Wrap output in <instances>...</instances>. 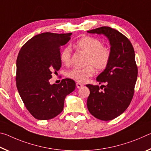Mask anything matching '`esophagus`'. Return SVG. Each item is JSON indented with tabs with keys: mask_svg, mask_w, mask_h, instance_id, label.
I'll use <instances>...</instances> for the list:
<instances>
[{
	"mask_svg": "<svg viewBox=\"0 0 151 151\" xmlns=\"http://www.w3.org/2000/svg\"><path fill=\"white\" fill-rule=\"evenodd\" d=\"M76 87H77L78 88H81L82 86H83V84H81V83H77L76 84Z\"/></svg>",
	"mask_w": 151,
	"mask_h": 151,
	"instance_id": "esophagus-1",
	"label": "esophagus"
}]
</instances>
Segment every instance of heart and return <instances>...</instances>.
<instances>
[{"label":"heart","instance_id":"1","mask_svg":"<svg viewBox=\"0 0 151 151\" xmlns=\"http://www.w3.org/2000/svg\"><path fill=\"white\" fill-rule=\"evenodd\" d=\"M76 47L82 52L86 54L85 67H75L66 73V76L78 83H85L87 79L93 76L94 68L103 70L108 66L111 58V49L103 45L101 40L93 37H85L79 39ZM60 60L66 65L71 62V48L66 47L60 53Z\"/></svg>","mask_w":151,"mask_h":151}]
</instances>
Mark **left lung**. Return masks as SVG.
<instances>
[{
	"label": "left lung",
	"instance_id": "1",
	"mask_svg": "<svg viewBox=\"0 0 151 151\" xmlns=\"http://www.w3.org/2000/svg\"><path fill=\"white\" fill-rule=\"evenodd\" d=\"M87 32L104 35L111 45V60L96 78L99 84L105 85H86L90 90L88 111L96 119L111 121L123 113L133 97L138 75L134 50L124 35L111 27H102Z\"/></svg>",
	"mask_w": 151,
	"mask_h": 151
}]
</instances>
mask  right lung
I'll use <instances>...</instances> for the list:
<instances>
[{
    "instance_id": "1",
    "label": "right lung",
    "mask_w": 151,
    "mask_h": 151,
    "mask_svg": "<svg viewBox=\"0 0 151 151\" xmlns=\"http://www.w3.org/2000/svg\"><path fill=\"white\" fill-rule=\"evenodd\" d=\"M72 33L44 32L22 46L17 60L16 83L21 99L30 113L38 120H49L63 111L66 96L75 90L72 79L50 85L52 73L61 67L60 47Z\"/></svg>"
}]
</instances>
